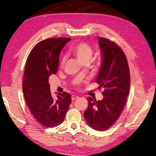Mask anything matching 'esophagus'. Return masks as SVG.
Wrapping results in <instances>:
<instances>
[{"label":"esophagus","mask_w":156,"mask_h":156,"mask_svg":"<svg viewBox=\"0 0 156 156\" xmlns=\"http://www.w3.org/2000/svg\"><path fill=\"white\" fill-rule=\"evenodd\" d=\"M79 97L77 96H75V95H72V100H77V99H78Z\"/></svg>","instance_id":"1"}]
</instances>
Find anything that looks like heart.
I'll use <instances>...</instances> for the list:
<instances>
[{
    "instance_id": "heart-1",
    "label": "heart",
    "mask_w": 156,
    "mask_h": 156,
    "mask_svg": "<svg viewBox=\"0 0 156 156\" xmlns=\"http://www.w3.org/2000/svg\"><path fill=\"white\" fill-rule=\"evenodd\" d=\"M71 51L77 59L83 64L88 63L91 60L93 55V49L88 44L85 42L76 44L71 48ZM66 58L64 57L61 60V65L64 64Z\"/></svg>"
}]
</instances>
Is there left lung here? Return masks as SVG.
Here are the masks:
<instances>
[{
	"label": "left lung",
	"instance_id": "1",
	"mask_svg": "<svg viewBox=\"0 0 156 156\" xmlns=\"http://www.w3.org/2000/svg\"><path fill=\"white\" fill-rule=\"evenodd\" d=\"M102 63L96 79L103 88V100L88 97V108L84 112V119L92 128L105 131L119 119L126 105L130 87V73L124 51L115 42L99 37Z\"/></svg>",
	"mask_w": 156,
	"mask_h": 156
}]
</instances>
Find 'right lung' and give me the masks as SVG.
<instances>
[{
	"label": "right lung",
	"mask_w": 156,
	"mask_h": 156,
	"mask_svg": "<svg viewBox=\"0 0 156 156\" xmlns=\"http://www.w3.org/2000/svg\"><path fill=\"white\" fill-rule=\"evenodd\" d=\"M68 37H52L37 43L26 62L23 82V91L27 104L36 120L45 127L62 123L72 102L71 95L58 93L51 96L49 77L58 71L59 55Z\"/></svg>",
	"instance_id": "1"
}]
</instances>
